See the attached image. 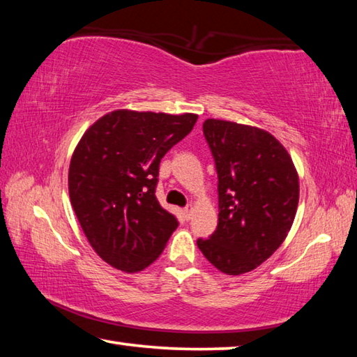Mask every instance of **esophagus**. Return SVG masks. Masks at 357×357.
Segmentation results:
<instances>
[{
  "instance_id": "34e87169",
  "label": "esophagus",
  "mask_w": 357,
  "mask_h": 357,
  "mask_svg": "<svg viewBox=\"0 0 357 357\" xmlns=\"http://www.w3.org/2000/svg\"><path fill=\"white\" fill-rule=\"evenodd\" d=\"M192 214H193V206H192V204H189V206H185V208H184V215H185V219H190Z\"/></svg>"
}]
</instances>
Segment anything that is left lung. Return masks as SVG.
I'll use <instances>...</instances> for the list:
<instances>
[{
  "label": "left lung",
  "mask_w": 357,
  "mask_h": 357,
  "mask_svg": "<svg viewBox=\"0 0 357 357\" xmlns=\"http://www.w3.org/2000/svg\"><path fill=\"white\" fill-rule=\"evenodd\" d=\"M203 134L219 179V223L197 245L222 273L245 274L285 241L298 209V173L282 143L263 129L206 119Z\"/></svg>",
  "instance_id": "obj_1"
}]
</instances>
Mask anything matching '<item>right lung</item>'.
I'll use <instances>...</instances> for the list:
<instances>
[{"label": "right lung", "instance_id": "1", "mask_svg": "<svg viewBox=\"0 0 357 357\" xmlns=\"http://www.w3.org/2000/svg\"><path fill=\"white\" fill-rule=\"evenodd\" d=\"M197 119L193 113L116 110L77 144L69 167L72 208L89 244L113 268H148L178 228L155 198L159 165Z\"/></svg>", "mask_w": 357, "mask_h": 357}]
</instances>
